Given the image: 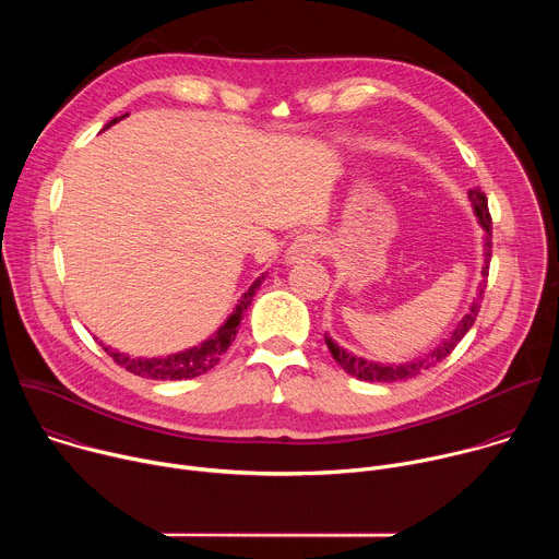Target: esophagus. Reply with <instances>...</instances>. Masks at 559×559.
<instances>
[{"label":"esophagus","mask_w":559,"mask_h":559,"mask_svg":"<svg viewBox=\"0 0 559 559\" xmlns=\"http://www.w3.org/2000/svg\"><path fill=\"white\" fill-rule=\"evenodd\" d=\"M323 252H325V238L321 234H316V231L300 234L289 248V261L298 263L305 259H313Z\"/></svg>","instance_id":"esophagus-1"}]
</instances>
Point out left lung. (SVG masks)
<instances>
[{"instance_id":"left-lung-1","label":"left lung","mask_w":559,"mask_h":559,"mask_svg":"<svg viewBox=\"0 0 559 559\" xmlns=\"http://www.w3.org/2000/svg\"><path fill=\"white\" fill-rule=\"evenodd\" d=\"M468 199H471V205L475 210V216L477 221H480V225L485 227L487 236H485V267H483V276L485 281L480 283V289H477V298L468 305V311L466 316H462V321L457 323V328L453 330V334L442 343L438 345L425 360H416V362H407V365H378V362H369L365 358H358L349 352H345L343 347H338L330 336H325V343L334 356V360L352 376H356L358 380H371V382H393V380H407V378H414L418 376L420 371L433 367L436 362L444 360L453 349L455 345L464 338V334L473 328L477 313H480V305H483V296H485V287H487V276H489V263H491V238H493V221H491V214H489V203H487V197L485 192L480 190H471L468 192Z\"/></svg>"}]
</instances>
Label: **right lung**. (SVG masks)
<instances>
[{"label":"right lung","mask_w":559,"mask_h":559,"mask_svg":"<svg viewBox=\"0 0 559 559\" xmlns=\"http://www.w3.org/2000/svg\"><path fill=\"white\" fill-rule=\"evenodd\" d=\"M128 115H121L117 119H112L110 123H106V128H110L112 123H117L119 119H123ZM104 128V130H106ZM265 276H259L252 287L241 296V302L236 305L234 313L227 318L225 325L212 336L207 338L203 345L199 347H192V349H186V352H179V354H173L168 358H130L121 352H115L110 347H106L104 343H99L104 347V352L119 365V367H126V371L134 373V376H141V378H152V380H183V378H194V376H201L205 371H210L218 360L221 356L227 352V347L231 345V341L236 338L238 334V325H241V318L246 316L248 307L252 305V298L257 294V289L261 287Z\"/></svg>","instance_id":"obj_1"}]
</instances>
